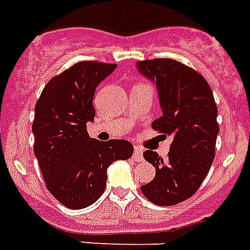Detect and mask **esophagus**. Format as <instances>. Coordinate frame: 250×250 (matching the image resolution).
Listing matches in <instances>:
<instances>
[{
	"mask_svg": "<svg viewBox=\"0 0 250 250\" xmlns=\"http://www.w3.org/2000/svg\"><path fill=\"white\" fill-rule=\"evenodd\" d=\"M133 159H135V161H142L143 160V149L140 146H135V148H133Z\"/></svg>",
	"mask_w": 250,
	"mask_h": 250,
	"instance_id": "34e87169",
	"label": "esophagus"
}]
</instances>
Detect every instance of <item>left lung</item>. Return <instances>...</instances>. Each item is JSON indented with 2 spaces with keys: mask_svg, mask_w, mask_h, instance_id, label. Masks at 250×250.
I'll return each mask as SVG.
<instances>
[{
  "mask_svg": "<svg viewBox=\"0 0 250 250\" xmlns=\"http://www.w3.org/2000/svg\"><path fill=\"white\" fill-rule=\"evenodd\" d=\"M140 73L156 81L163 117L152 128L171 135L167 159L153 150L143 156L156 167V176L142 193L157 206H174L197 193L215 159L219 133L218 107L208 83L193 68L173 59L138 62Z\"/></svg>",
  "mask_w": 250,
  "mask_h": 250,
  "instance_id": "1",
  "label": "left lung"
}]
</instances>
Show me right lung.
<instances>
[{
	"mask_svg": "<svg viewBox=\"0 0 250 250\" xmlns=\"http://www.w3.org/2000/svg\"><path fill=\"white\" fill-rule=\"evenodd\" d=\"M115 68L93 60L76 62L49 80L35 104L34 153L48 191L68 208L93 205L104 191L107 167L133 153L127 140L98 142L86 131L95 117V89Z\"/></svg>",
	"mask_w": 250,
	"mask_h": 250,
	"instance_id": "obj_1",
	"label": "right lung"
}]
</instances>
